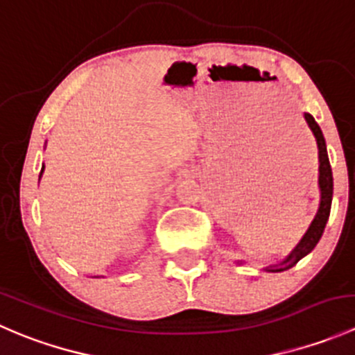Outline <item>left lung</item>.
<instances>
[{
  "mask_svg": "<svg viewBox=\"0 0 355 355\" xmlns=\"http://www.w3.org/2000/svg\"><path fill=\"white\" fill-rule=\"evenodd\" d=\"M304 118H306L307 125H309L314 137H316L318 156H320V178H318V184H320V192H321L320 209H318L316 216H314L313 223H311V227L307 228L304 237L300 239L299 244L295 245V249H293L284 261L266 268V271H273V273H277V271H285L288 270V268L295 266L304 256H307V254L316 247L318 242H320L321 235H323L324 232V227H327L328 218H330L331 198H333V175H331L330 159H328V153H327V142H324L323 132H321L320 125L316 123V120H314L309 113H304Z\"/></svg>",
  "mask_w": 355,
  "mask_h": 355,
  "instance_id": "obj_1",
  "label": "left lung"
}]
</instances>
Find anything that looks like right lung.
Here are the masks:
<instances>
[{"instance_id": "right-lung-1", "label": "right lung", "mask_w": 355, "mask_h": 355, "mask_svg": "<svg viewBox=\"0 0 355 355\" xmlns=\"http://www.w3.org/2000/svg\"><path fill=\"white\" fill-rule=\"evenodd\" d=\"M42 171H44V166L41 168V173H39V180H41V175H42Z\"/></svg>"}]
</instances>
